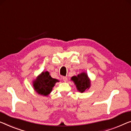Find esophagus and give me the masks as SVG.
I'll list each match as a JSON object with an SVG mask.
<instances>
[{
  "instance_id": "1",
  "label": "esophagus",
  "mask_w": 131,
  "mask_h": 131,
  "mask_svg": "<svg viewBox=\"0 0 131 131\" xmlns=\"http://www.w3.org/2000/svg\"><path fill=\"white\" fill-rule=\"evenodd\" d=\"M63 80L64 82H67V81H68V78L66 77H63Z\"/></svg>"
}]
</instances>
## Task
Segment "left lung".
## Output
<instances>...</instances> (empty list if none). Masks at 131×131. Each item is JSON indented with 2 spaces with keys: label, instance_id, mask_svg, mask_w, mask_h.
I'll list each match as a JSON object with an SVG mask.
<instances>
[{
  "label": "left lung",
  "instance_id": "obj_1",
  "mask_svg": "<svg viewBox=\"0 0 131 131\" xmlns=\"http://www.w3.org/2000/svg\"><path fill=\"white\" fill-rule=\"evenodd\" d=\"M71 79L75 82L77 89L80 92H83L90 87L91 82L88 77L87 74L84 72L78 75L77 77H72Z\"/></svg>",
  "mask_w": 131,
  "mask_h": 131
}]
</instances>
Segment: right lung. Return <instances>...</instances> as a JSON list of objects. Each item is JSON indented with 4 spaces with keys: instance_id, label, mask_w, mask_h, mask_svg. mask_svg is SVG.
Returning <instances> with one entry per match:
<instances>
[{
    "instance_id": "add662e5",
    "label": "right lung",
    "mask_w": 131,
    "mask_h": 131,
    "mask_svg": "<svg viewBox=\"0 0 131 131\" xmlns=\"http://www.w3.org/2000/svg\"><path fill=\"white\" fill-rule=\"evenodd\" d=\"M56 82H58V80L52 78L49 75V73L46 71L43 72L33 83L35 90L37 93L43 96H47L51 92Z\"/></svg>"
}]
</instances>
